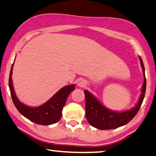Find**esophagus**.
<instances>
[{"instance_id": "34e87169", "label": "esophagus", "mask_w": 156, "mask_h": 156, "mask_svg": "<svg viewBox=\"0 0 156 156\" xmlns=\"http://www.w3.org/2000/svg\"><path fill=\"white\" fill-rule=\"evenodd\" d=\"M78 86H80V87H85L86 86V82L85 80H83V79H80L78 80Z\"/></svg>"}]
</instances>
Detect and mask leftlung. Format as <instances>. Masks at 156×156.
<instances>
[{
	"label": "left lung",
	"instance_id": "obj_1",
	"mask_svg": "<svg viewBox=\"0 0 156 156\" xmlns=\"http://www.w3.org/2000/svg\"><path fill=\"white\" fill-rule=\"evenodd\" d=\"M145 75V68L140 57H139ZM146 88V79L145 76L144 82L142 87V93L136 106L129 111L123 112H116L108 109L99 102L98 100L88 90H84L86 96V116L88 123L93 127L100 130L115 129L123 126L133 118L140 109L145 97Z\"/></svg>",
	"mask_w": 156,
	"mask_h": 156
}]
</instances>
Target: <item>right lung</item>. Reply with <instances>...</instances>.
Here are the masks:
<instances>
[{
  "mask_svg": "<svg viewBox=\"0 0 156 156\" xmlns=\"http://www.w3.org/2000/svg\"><path fill=\"white\" fill-rule=\"evenodd\" d=\"M13 66V64L12 65L10 72L9 88L13 102L20 114H22L24 117L28 118L30 121L39 125H51L58 121L61 118L62 110L66 104L67 98L75 89V85L73 84L63 87L46 103L41 106L37 108L27 106L20 102L14 91L13 82H12Z\"/></svg>",
  "mask_w": 156,
  "mask_h": 156,
  "instance_id": "right-lung-1",
  "label": "right lung"
}]
</instances>
